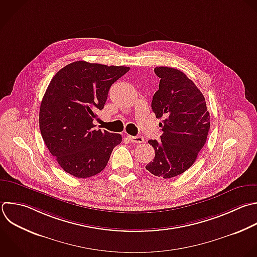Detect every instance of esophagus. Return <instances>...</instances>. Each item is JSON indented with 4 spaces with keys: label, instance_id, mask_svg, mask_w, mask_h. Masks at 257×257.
Masks as SVG:
<instances>
[{
    "label": "esophagus",
    "instance_id": "obj_1",
    "mask_svg": "<svg viewBox=\"0 0 257 257\" xmlns=\"http://www.w3.org/2000/svg\"><path fill=\"white\" fill-rule=\"evenodd\" d=\"M127 138H128V140H130L132 143H134V144H142V143L145 142V139H144L143 137H141V136H137V137L128 136Z\"/></svg>",
    "mask_w": 257,
    "mask_h": 257
}]
</instances>
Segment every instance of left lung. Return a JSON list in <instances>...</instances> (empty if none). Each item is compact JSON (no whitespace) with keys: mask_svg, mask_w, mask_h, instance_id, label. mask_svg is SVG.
Masks as SVG:
<instances>
[{"mask_svg":"<svg viewBox=\"0 0 257 257\" xmlns=\"http://www.w3.org/2000/svg\"><path fill=\"white\" fill-rule=\"evenodd\" d=\"M161 78L154 94L152 108L163 117L161 142L150 140L155 150L154 161L146 169L164 179L183 174L196 161L210 130V114L205 97L195 83L182 71L171 67H156Z\"/></svg>","mask_w":257,"mask_h":257,"instance_id":"1","label":"left lung"}]
</instances>
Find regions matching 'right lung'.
Here are the masks:
<instances>
[{
    "label": "right lung",
    "mask_w": 257,
    "mask_h": 257,
    "mask_svg": "<svg viewBox=\"0 0 257 257\" xmlns=\"http://www.w3.org/2000/svg\"><path fill=\"white\" fill-rule=\"evenodd\" d=\"M130 70L86 61L72 62L60 69L43 96L39 125L49 152L68 174L89 178L107 165L119 134L96 131V111L101 110L110 86Z\"/></svg>",
    "instance_id": "right-lung-1"
}]
</instances>
